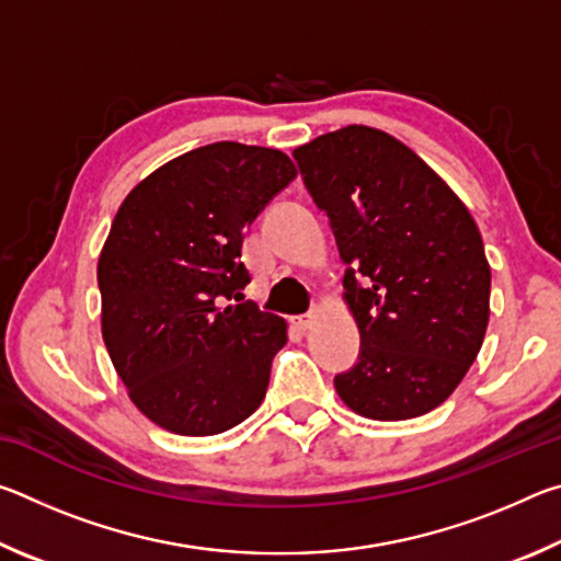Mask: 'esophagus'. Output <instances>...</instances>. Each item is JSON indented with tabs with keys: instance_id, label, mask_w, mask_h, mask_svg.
Wrapping results in <instances>:
<instances>
[{
	"instance_id": "esophagus-1",
	"label": "esophagus",
	"mask_w": 561,
	"mask_h": 561,
	"mask_svg": "<svg viewBox=\"0 0 561 561\" xmlns=\"http://www.w3.org/2000/svg\"><path fill=\"white\" fill-rule=\"evenodd\" d=\"M317 311L319 309H314L311 311V314H301V317H291V324H294V329L297 331H309L311 327H314V319H317Z\"/></svg>"
}]
</instances>
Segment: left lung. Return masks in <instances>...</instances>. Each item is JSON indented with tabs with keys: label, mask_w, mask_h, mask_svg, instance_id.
<instances>
[{
	"label": "left lung",
	"mask_w": 561,
	"mask_h": 561,
	"mask_svg": "<svg viewBox=\"0 0 561 561\" xmlns=\"http://www.w3.org/2000/svg\"><path fill=\"white\" fill-rule=\"evenodd\" d=\"M346 264L358 364L334 378L351 411L408 421L468 374L490 319V264L468 207L388 133L346 126L294 150Z\"/></svg>",
	"instance_id": "1"
}]
</instances>
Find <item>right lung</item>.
Returning a JSON list of instances; mask_svg holds the SVG:
<instances>
[{
	"instance_id": "right-lung-1",
	"label": "right lung",
	"mask_w": 561,
	"mask_h": 561,
	"mask_svg": "<svg viewBox=\"0 0 561 561\" xmlns=\"http://www.w3.org/2000/svg\"><path fill=\"white\" fill-rule=\"evenodd\" d=\"M297 178L282 150L220 140L130 190L99 257L101 334L160 428L217 435L257 411L287 321L243 301L244 230Z\"/></svg>"
}]
</instances>
